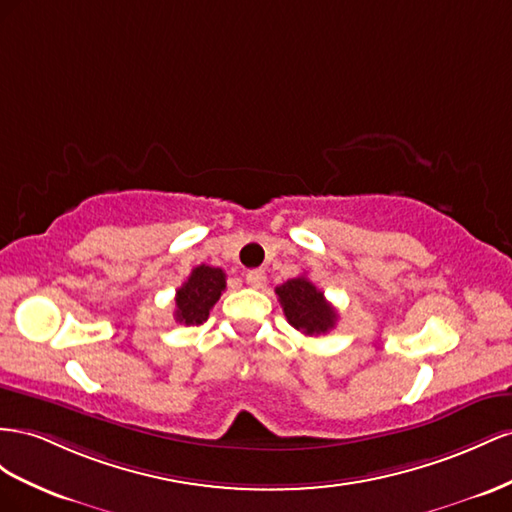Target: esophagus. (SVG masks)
I'll list each match as a JSON object with an SVG mask.
<instances>
[{"label":"esophagus","instance_id":"1","mask_svg":"<svg viewBox=\"0 0 512 512\" xmlns=\"http://www.w3.org/2000/svg\"><path fill=\"white\" fill-rule=\"evenodd\" d=\"M246 283L255 287V289L264 287L266 285V272L264 270H248L246 272Z\"/></svg>","mask_w":512,"mask_h":512}]
</instances>
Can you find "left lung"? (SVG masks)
<instances>
[{
  "mask_svg": "<svg viewBox=\"0 0 512 512\" xmlns=\"http://www.w3.org/2000/svg\"><path fill=\"white\" fill-rule=\"evenodd\" d=\"M287 321L302 334L317 337L326 334L337 324V311L324 298V291H319L306 276H298L274 289Z\"/></svg>",
  "mask_w": 512,
  "mask_h": 512,
  "instance_id": "left-lung-1",
  "label": "left lung"
}]
</instances>
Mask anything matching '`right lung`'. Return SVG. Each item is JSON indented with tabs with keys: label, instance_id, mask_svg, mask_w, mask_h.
I'll use <instances>...</instances> for the list:
<instances>
[{
	"label": "right lung",
	"instance_id": "obj_1",
	"mask_svg": "<svg viewBox=\"0 0 512 512\" xmlns=\"http://www.w3.org/2000/svg\"><path fill=\"white\" fill-rule=\"evenodd\" d=\"M225 287V272L221 268L206 264L193 268L188 281L175 291V321L186 326L203 324Z\"/></svg>",
	"mask_w": 512,
	"mask_h": 512
}]
</instances>
